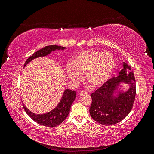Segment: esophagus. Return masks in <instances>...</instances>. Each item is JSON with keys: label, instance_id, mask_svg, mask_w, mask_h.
Instances as JSON below:
<instances>
[{"label": "esophagus", "instance_id": "esophagus-1", "mask_svg": "<svg viewBox=\"0 0 154 154\" xmlns=\"http://www.w3.org/2000/svg\"><path fill=\"white\" fill-rule=\"evenodd\" d=\"M86 94H87V91H82L80 92V96H83V95H85Z\"/></svg>", "mask_w": 154, "mask_h": 154}]
</instances>
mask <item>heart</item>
<instances>
[{"label": "heart", "instance_id": "heart-1", "mask_svg": "<svg viewBox=\"0 0 154 154\" xmlns=\"http://www.w3.org/2000/svg\"><path fill=\"white\" fill-rule=\"evenodd\" d=\"M115 66V59L110 52L94 49L82 51L74 55L71 63H69L66 71L69 80L77 83L85 73L86 80L91 85L100 87L109 80Z\"/></svg>", "mask_w": 154, "mask_h": 154}]
</instances>
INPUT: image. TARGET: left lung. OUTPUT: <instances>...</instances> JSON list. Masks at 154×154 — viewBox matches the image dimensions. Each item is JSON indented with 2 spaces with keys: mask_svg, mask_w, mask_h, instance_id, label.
Masks as SVG:
<instances>
[{
  "mask_svg": "<svg viewBox=\"0 0 154 154\" xmlns=\"http://www.w3.org/2000/svg\"><path fill=\"white\" fill-rule=\"evenodd\" d=\"M120 82L129 83L131 87L125 93L113 96V92ZM136 83L130 66L124 63L123 69L118 77L107 80L94 92L92 93V103L89 112L92 118L105 126L114 125L122 121L131 111L136 98Z\"/></svg>",
  "mask_w": 154,
  "mask_h": 154,
  "instance_id": "1",
  "label": "left lung"
}]
</instances>
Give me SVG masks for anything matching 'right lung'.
Returning a JSON list of instances; mask_svg holds the SVG:
<instances>
[{"label":"right lung","mask_w":154,"mask_h":154,"mask_svg":"<svg viewBox=\"0 0 154 154\" xmlns=\"http://www.w3.org/2000/svg\"><path fill=\"white\" fill-rule=\"evenodd\" d=\"M65 48L62 46L54 45L45 46V48L37 51L27 58L24 63V66L35 58L40 57H44L50 54L51 51L57 49L63 50ZM75 98L76 92L70 89H66L58 106L49 112L44 114H35L29 111L24 105L23 106L27 115L37 123L47 127H54L61 124L66 119L69 113L71 105Z\"/></svg>","instance_id":"obj_1"}]
</instances>
